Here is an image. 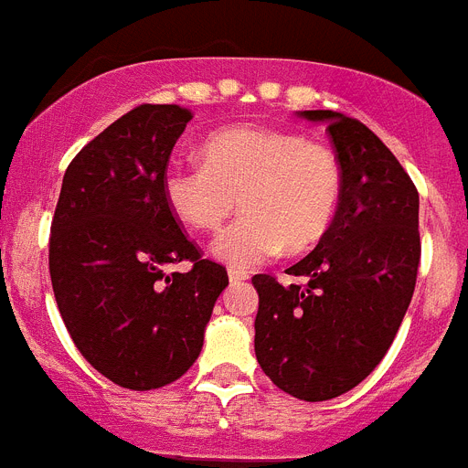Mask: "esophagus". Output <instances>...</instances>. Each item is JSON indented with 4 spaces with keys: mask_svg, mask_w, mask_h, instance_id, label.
<instances>
[{
    "mask_svg": "<svg viewBox=\"0 0 468 468\" xmlns=\"http://www.w3.org/2000/svg\"><path fill=\"white\" fill-rule=\"evenodd\" d=\"M243 280H249V275H246L243 270H234V268L229 270V282H231V284H239V282H243Z\"/></svg>",
    "mask_w": 468,
    "mask_h": 468,
    "instance_id": "esophagus-1",
    "label": "esophagus"
}]
</instances>
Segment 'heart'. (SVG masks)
Instances as JSON below:
<instances>
[{
    "mask_svg": "<svg viewBox=\"0 0 468 468\" xmlns=\"http://www.w3.org/2000/svg\"><path fill=\"white\" fill-rule=\"evenodd\" d=\"M200 155L203 165L172 162L162 172V198L191 229L218 231L239 196L243 215L212 246L231 268H258L284 246L311 249L332 227L345 169L325 143L268 126H229L207 136Z\"/></svg>",
    "mask_w": 468,
    "mask_h": 468,
    "instance_id": "heart-1",
    "label": "heart"
}]
</instances>
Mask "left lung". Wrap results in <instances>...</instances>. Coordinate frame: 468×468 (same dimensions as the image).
Segmentation results:
<instances>
[{"label":"left lung","instance_id":"obj_1","mask_svg":"<svg viewBox=\"0 0 468 468\" xmlns=\"http://www.w3.org/2000/svg\"><path fill=\"white\" fill-rule=\"evenodd\" d=\"M301 117L327 123L345 191L325 237L287 270L303 284L253 277L256 356L287 395L325 401L368 378L395 342L419 275V191L366 123L330 110Z\"/></svg>","mask_w":468,"mask_h":468}]
</instances>
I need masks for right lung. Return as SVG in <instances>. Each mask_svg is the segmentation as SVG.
Here are the masks:
<instances>
[{
  "label": "right lung",
  "instance_id": "add662e5",
  "mask_svg": "<svg viewBox=\"0 0 468 468\" xmlns=\"http://www.w3.org/2000/svg\"><path fill=\"white\" fill-rule=\"evenodd\" d=\"M191 119L179 104H138L110 123L67 167L49 229V277L73 345L138 392L191 368L229 284L162 198V172ZM179 261L189 270L166 272Z\"/></svg>",
  "mask_w": 468,
  "mask_h": 468
}]
</instances>
